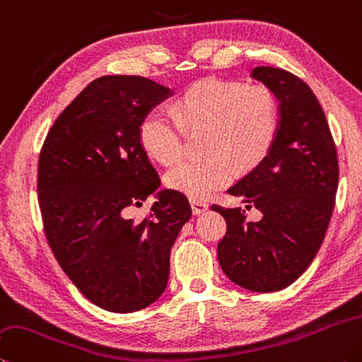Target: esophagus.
I'll return each mask as SVG.
<instances>
[{
  "instance_id": "1",
  "label": "esophagus",
  "mask_w": 362,
  "mask_h": 362,
  "mask_svg": "<svg viewBox=\"0 0 362 362\" xmlns=\"http://www.w3.org/2000/svg\"><path fill=\"white\" fill-rule=\"evenodd\" d=\"M189 204H192V209H193V214L194 215H201V214L207 212V210H209V204L202 202V201L192 199V201H189Z\"/></svg>"
}]
</instances>
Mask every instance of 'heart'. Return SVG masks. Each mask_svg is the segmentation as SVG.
I'll use <instances>...</instances> for the list:
<instances>
[{
  "label": "heart",
  "instance_id": "b5f03b06",
  "mask_svg": "<svg viewBox=\"0 0 362 362\" xmlns=\"http://www.w3.org/2000/svg\"><path fill=\"white\" fill-rule=\"evenodd\" d=\"M209 127L206 156L185 158L166 175L170 188L192 199H206L233 180L234 166H255L272 147L279 128L277 98L264 85L206 78L194 83L173 109L156 107L141 124V142L163 164L183 152L185 128Z\"/></svg>",
  "mask_w": 362,
  "mask_h": 362
}]
</instances>
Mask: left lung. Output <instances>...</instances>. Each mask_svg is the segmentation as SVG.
Returning a JSON list of instances; mask_svg holds the SVG:
<instances>
[{
  "label": "left lung",
  "instance_id": "8db88e82",
  "mask_svg": "<svg viewBox=\"0 0 362 362\" xmlns=\"http://www.w3.org/2000/svg\"><path fill=\"white\" fill-rule=\"evenodd\" d=\"M250 77L279 101L272 147L252 173L228 189L261 212L212 206L226 220L218 261L228 279L250 291H280L310 266L336 201L339 163L329 124L310 87L291 72L253 68ZM250 207V206H247Z\"/></svg>",
  "mask_w": 362,
  "mask_h": 362
}]
</instances>
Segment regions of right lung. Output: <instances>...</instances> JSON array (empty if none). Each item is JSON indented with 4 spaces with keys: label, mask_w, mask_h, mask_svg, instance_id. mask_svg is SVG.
Returning <instances> with one entry per match:
<instances>
[{
    "label": "right lung",
    "mask_w": 362,
    "mask_h": 362,
    "mask_svg": "<svg viewBox=\"0 0 362 362\" xmlns=\"http://www.w3.org/2000/svg\"><path fill=\"white\" fill-rule=\"evenodd\" d=\"M174 91L141 76H103L50 128L39 155L45 235L74 285L104 310L131 313L166 290L170 248L192 216L188 199L161 180L141 124ZM157 193L151 215L130 212Z\"/></svg>",
    "instance_id": "add662e5"
}]
</instances>
